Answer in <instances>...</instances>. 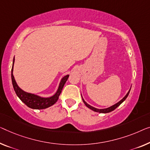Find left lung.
I'll return each instance as SVG.
<instances>
[{
    "instance_id": "8db88e82",
    "label": "left lung",
    "mask_w": 150,
    "mask_h": 150,
    "mask_svg": "<svg viewBox=\"0 0 150 150\" xmlns=\"http://www.w3.org/2000/svg\"><path fill=\"white\" fill-rule=\"evenodd\" d=\"M130 90H131V89H129V91H128V93H127V95L125 96L123 98H122V99L120 100V101L118 102V103L115 104V105H113V106H112L110 107H109V108H105V109H98V108H94V107L90 106V105L88 104V103H87V102H85V100L83 99V98H82V100H83V102H84V104H86V106L87 107H88L89 108H90L91 110H92L95 111V112H100V113H108V112H110L112 111V110H115V109L117 108L118 106H119L121 104L122 102L125 101V99H126V98H127V96H128L129 93V92H130Z\"/></svg>"
}]
</instances>
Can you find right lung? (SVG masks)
Masks as SVG:
<instances>
[{"mask_svg": "<svg viewBox=\"0 0 150 150\" xmlns=\"http://www.w3.org/2000/svg\"><path fill=\"white\" fill-rule=\"evenodd\" d=\"M15 59H13V67L12 69H11V79H12V83L14 90L16 93V94L19 99L23 102L24 104L27 105L29 108H33V109H44L46 108H48L53 104H54L56 102H57L58 99L60 94H61L62 89L65 84L67 80L69 78V75L64 76L62 78L60 83L59 88L57 93L54 95L52 96V97L50 98H42L38 96L33 94V93L25 92L22 90V89L17 86L16 81H15L14 76L13 74V64H14Z\"/></svg>", "mask_w": 150, "mask_h": 150, "instance_id": "add662e5", "label": "right lung"}]
</instances>
